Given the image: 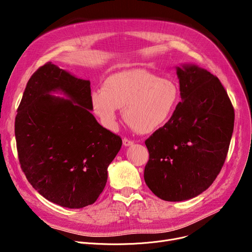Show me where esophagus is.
<instances>
[{"label":"esophagus","mask_w":252,"mask_h":252,"mask_svg":"<svg viewBox=\"0 0 252 252\" xmlns=\"http://www.w3.org/2000/svg\"><path fill=\"white\" fill-rule=\"evenodd\" d=\"M123 143H124L125 146H130V145L134 144V141H131V140H129L127 138H124L123 139Z\"/></svg>","instance_id":"34e87169"}]
</instances>
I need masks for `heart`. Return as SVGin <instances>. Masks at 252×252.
Here are the masks:
<instances>
[{"label":"heart","instance_id":"1","mask_svg":"<svg viewBox=\"0 0 252 252\" xmlns=\"http://www.w3.org/2000/svg\"><path fill=\"white\" fill-rule=\"evenodd\" d=\"M179 99L175 82L143 69L114 73L91 95L93 109L105 126L114 128L118 108H124L126 123L141 134L161 127L173 115Z\"/></svg>","mask_w":252,"mask_h":252}]
</instances>
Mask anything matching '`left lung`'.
Segmentation results:
<instances>
[{
    "label": "left lung",
    "instance_id": "8db88e82",
    "mask_svg": "<svg viewBox=\"0 0 252 252\" xmlns=\"http://www.w3.org/2000/svg\"><path fill=\"white\" fill-rule=\"evenodd\" d=\"M182 102L169 121L145 141L144 179L165 201L196 197L214 183L226 160L234 107L220 79L196 65L177 68Z\"/></svg>",
    "mask_w": 252,
    "mask_h": 252
}]
</instances>
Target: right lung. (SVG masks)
<instances>
[{
    "mask_svg": "<svg viewBox=\"0 0 252 252\" xmlns=\"http://www.w3.org/2000/svg\"><path fill=\"white\" fill-rule=\"evenodd\" d=\"M61 90L70 100L49 95ZM91 85L48 62L30 78L15 117L19 163L32 186L67 208L94 203L123 140L91 113Z\"/></svg>",
    "mask_w": 252,
    "mask_h": 252,
    "instance_id": "obj_1",
    "label": "right lung"
}]
</instances>
